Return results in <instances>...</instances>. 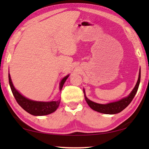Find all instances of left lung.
I'll return each mask as SVG.
<instances>
[{
  "mask_svg": "<svg viewBox=\"0 0 149 149\" xmlns=\"http://www.w3.org/2000/svg\"><path fill=\"white\" fill-rule=\"evenodd\" d=\"M140 79H141V69L139 70V78H138L137 82L135 85L134 89H133L132 91L131 92L130 94L128 95L127 97L123 98V99L118 100V101L110 102L106 104H99V103H96L87 99L86 95H85V90L84 89L85 99L86 100L87 103L88 104V105L89 106L90 108H92L93 110L97 111L98 112L102 113V114H118V113L122 112L123 110H124L125 108L130 104V102L132 101L133 99L134 98L136 93H137L139 86Z\"/></svg>",
  "mask_w": 149,
  "mask_h": 149,
  "instance_id": "obj_1",
  "label": "left lung"
}]
</instances>
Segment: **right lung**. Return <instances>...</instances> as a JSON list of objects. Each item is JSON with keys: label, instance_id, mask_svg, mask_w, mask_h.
Here are the masks:
<instances>
[{"label": "right lung", "instance_id": "1", "mask_svg": "<svg viewBox=\"0 0 149 149\" xmlns=\"http://www.w3.org/2000/svg\"><path fill=\"white\" fill-rule=\"evenodd\" d=\"M69 77V75L64 77L62 79L60 84V91H61L63 85H64L65 80ZM8 79L10 86L13 95L16 100L17 102L24 110L33 116H45L51 114L58 107L60 100L58 101H50V102H41L34 101V100L27 99L23 95H22L17 91L15 89L13 84H12L10 75L8 74Z\"/></svg>", "mask_w": 149, "mask_h": 149}]
</instances>
